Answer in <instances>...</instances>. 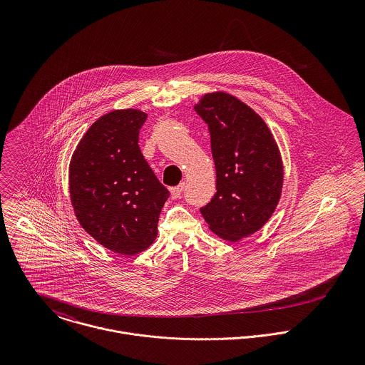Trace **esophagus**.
I'll return each instance as SVG.
<instances>
[{"instance_id": "1", "label": "esophagus", "mask_w": 365, "mask_h": 365, "mask_svg": "<svg viewBox=\"0 0 365 365\" xmlns=\"http://www.w3.org/2000/svg\"><path fill=\"white\" fill-rule=\"evenodd\" d=\"M184 187H185V185H184V182H182V184H180V185L171 188V198H174V200L180 198L181 194H182V191H184Z\"/></svg>"}]
</instances>
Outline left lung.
<instances>
[{
	"label": "left lung",
	"mask_w": 365,
	"mask_h": 365,
	"mask_svg": "<svg viewBox=\"0 0 365 365\" xmlns=\"http://www.w3.org/2000/svg\"><path fill=\"white\" fill-rule=\"evenodd\" d=\"M208 125L216 194L201 213L219 237L237 242L257 232L279 201L284 170L268 126L250 106L226 93L195 105Z\"/></svg>",
	"instance_id": "8db88e82"
}]
</instances>
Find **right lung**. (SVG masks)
I'll return each instance as SVG.
<instances>
[{
	"label": "right lung",
	"instance_id": "right-lung-1",
	"mask_svg": "<svg viewBox=\"0 0 365 365\" xmlns=\"http://www.w3.org/2000/svg\"><path fill=\"white\" fill-rule=\"evenodd\" d=\"M148 115L116 109L86 132L71 157L70 197L84 230L119 255H138L156 239L158 216L170 197L139 148Z\"/></svg>",
	"mask_w": 365,
	"mask_h": 365
}]
</instances>
